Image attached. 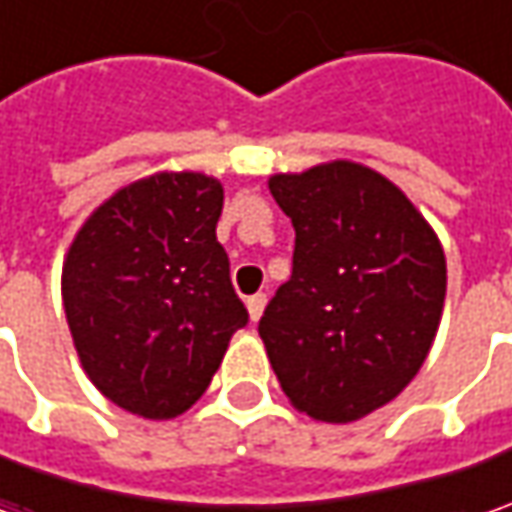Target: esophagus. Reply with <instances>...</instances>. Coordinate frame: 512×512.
I'll use <instances>...</instances> for the list:
<instances>
[{"label":"esophagus","mask_w":512,"mask_h":512,"mask_svg":"<svg viewBox=\"0 0 512 512\" xmlns=\"http://www.w3.org/2000/svg\"><path fill=\"white\" fill-rule=\"evenodd\" d=\"M265 305H267L265 293H253V296H247V313H250V319H253V322H259V319H262Z\"/></svg>","instance_id":"34e87169"}]
</instances>
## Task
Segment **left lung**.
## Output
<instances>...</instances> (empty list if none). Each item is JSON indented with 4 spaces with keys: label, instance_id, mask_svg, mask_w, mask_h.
<instances>
[{
    "label": "left lung",
    "instance_id": "1",
    "mask_svg": "<svg viewBox=\"0 0 512 512\" xmlns=\"http://www.w3.org/2000/svg\"><path fill=\"white\" fill-rule=\"evenodd\" d=\"M296 230L293 273L259 336L296 410L347 424L393 402L430 353L447 265L399 187L356 162L270 176Z\"/></svg>",
    "mask_w": 512,
    "mask_h": 512
}]
</instances>
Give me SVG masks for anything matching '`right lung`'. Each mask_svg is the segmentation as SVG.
<instances>
[{"instance_id": "add662e5", "label": "right lung", "mask_w": 512, "mask_h": 512, "mask_svg": "<svg viewBox=\"0 0 512 512\" xmlns=\"http://www.w3.org/2000/svg\"><path fill=\"white\" fill-rule=\"evenodd\" d=\"M222 202L205 173H153L96 207L70 245V336L90 382L128 413H185L247 325L216 242Z\"/></svg>"}]
</instances>
